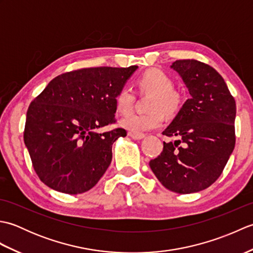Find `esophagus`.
<instances>
[{"label":"esophagus","instance_id":"34e87169","mask_svg":"<svg viewBox=\"0 0 253 253\" xmlns=\"http://www.w3.org/2000/svg\"><path fill=\"white\" fill-rule=\"evenodd\" d=\"M128 136L131 137L132 139H135V140H140V139L146 137L144 133H135V132H128Z\"/></svg>","mask_w":253,"mask_h":253}]
</instances>
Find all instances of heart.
<instances>
[{"label": "heart", "instance_id": "obj_1", "mask_svg": "<svg viewBox=\"0 0 253 253\" xmlns=\"http://www.w3.org/2000/svg\"><path fill=\"white\" fill-rule=\"evenodd\" d=\"M138 85L144 92L152 93L148 113H131L121 120L125 129L135 133L152 130L164 123V114L174 115L181 104L180 95L173 89L174 84L168 74L158 68L148 69L138 79ZM115 106L121 114H127L132 109L135 94L128 87H123L115 95Z\"/></svg>", "mask_w": 253, "mask_h": 253}]
</instances>
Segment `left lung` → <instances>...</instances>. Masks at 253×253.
Returning <instances> with one entry per match:
<instances>
[{
  "instance_id": "left-lung-1",
  "label": "left lung",
  "mask_w": 253,
  "mask_h": 253,
  "mask_svg": "<svg viewBox=\"0 0 253 253\" xmlns=\"http://www.w3.org/2000/svg\"><path fill=\"white\" fill-rule=\"evenodd\" d=\"M170 67L191 96L163 131L177 139L163 142V151L149 165L165 188L186 195L206 189L221 176L235 148L236 102L208 64L178 60Z\"/></svg>"
}]
</instances>
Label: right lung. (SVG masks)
Returning <instances> with one entry per match:
<instances>
[{"label":"right lung","mask_w":253,"mask_h":253,"mask_svg":"<svg viewBox=\"0 0 253 253\" xmlns=\"http://www.w3.org/2000/svg\"><path fill=\"white\" fill-rule=\"evenodd\" d=\"M138 66L91 67L52 79L27 111L24 141L42 182L68 195L90 190L109 168L123 128L100 133L115 120V95Z\"/></svg>","instance_id":"1"}]
</instances>
